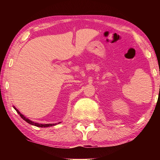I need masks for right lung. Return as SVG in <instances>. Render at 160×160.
<instances>
[{
    "label": "right lung",
    "instance_id": "add662e5",
    "mask_svg": "<svg viewBox=\"0 0 160 160\" xmlns=\"http://www.w3.org/2000/svg\"><path fill=\"white\" fill-rule=\"evenodd\" d=\"M13 108L16 110V112H18V113L19 115L21 116V118L23 119V120H25L26 122H28V123L31 124L32 126H37V127H41V128H46V127H50V126H56L57 125V124L61 123V122H59L58 123H47V124H42V123H35L34 121H32L31 120H29V118H28L27 117H25V116H24L22 113H21L20 112H19V110L16 109V107H15V106H13Z\"/></svg>",
    "mask_w": 160,
    "mask_h": 160
}]
</instances>
